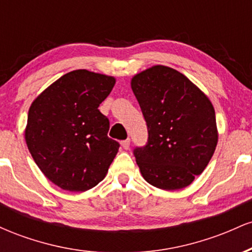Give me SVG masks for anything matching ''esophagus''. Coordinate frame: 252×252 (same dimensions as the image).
Here are the masks:
<instances>
[{
	"instance_id": "1",
	"label": "esophagus",
	"mask_w": 252,
	"mask_h": 252,
	"mask_svg": "<svg viewBox=\"0 0 252 252\" xmlns=\"http://www.w3.org/2000/svg\"><path fill=\"white\" fill-rule=\"evenodd\" d=\"M121 144H122V147L124 149H129L130 148V140H129V138H126V140L122 141Z\"/></svg>"
}]
</instances>
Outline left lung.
<instances>
[{
	"instance_id": "left-lung-1",
	"label": "left lung",
	"mask_w": 252,
	"mask_h": 252,
	"mask_svg": "<svg viewBox=\"0 0 252 252\" xmlns=\"http://www.w3.org/2000/svg\"><path fill=\"white\" fill-rule=\"evenodd\" d=\"M131 90L148 126V143L136 148V163L148 184L164 190L192 184L218 143L210 98L174 68L154 65L131 78Z\"/></svg>"
}]
</instances>
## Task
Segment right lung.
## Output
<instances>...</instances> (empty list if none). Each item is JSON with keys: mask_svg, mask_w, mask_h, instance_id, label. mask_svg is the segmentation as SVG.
Masks as SVG:
<instances>
[{"mask_svg": "<svg viewBox=\"0 0 252 252\" xmlns=\"http://www.w3.org/2000/svg\"><path fill=\"white\" fill-rule=\"evenodd\" d=\"M116 78L76 70L52 83L31 104L25 140L43 175L60 189L85 192L105 178L120 144L108 137L98 110Z\"/></svg>", "mask_w": 252, "mask_h": 252, "instance_id": "add662e5", "label": "right lung"}]
</instances>
